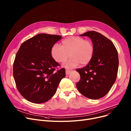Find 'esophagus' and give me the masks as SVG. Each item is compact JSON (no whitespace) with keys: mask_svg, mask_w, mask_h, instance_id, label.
I'll return each mask as SVG.
<instances>
[{"mask_svg":"<svg viewBox=\"0 0 131 131\" xmlns=\"http://www.w3.org/2000/svg\"><path fill=\"white\" fill-rule=\"evenodd\" d=\"M71 72V71H70V70H66V75H69Z\"/></svg>","mask_w":131,"mask_h":131,"instance_id":"esophagus-1","label":"esophagus"}]
</instances>
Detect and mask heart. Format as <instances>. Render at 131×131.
<instances>
[{"mask_svg": "<svg viewBox=\"0 0 131 131\" xmlns=\"http://www.w3.org/2000/svg\"><path fill=\"white\" fill-rule=\"evenodd\" d=\"M62 46L56 43L51 49L52 58L57 63L65 62L69 56L71 58L63 65L67 68H73L81 63L85 65L92 60L94 48L90 40L79 36L69 37L61 41Z\"/></svg>", "mask_w": 131, "mask_h": 131, "instance_id": "heart-1", "label": "heart"}]
</instances>
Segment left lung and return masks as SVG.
I'll return each mask as SVG.
<instances>
[{
  "instance_id": "obj_1",
  "label": "left lung",
  "mask_w": 131,
  "mask_h": 131,
  "mask_svg": "<svg viewBox=\"0 0 131 131\" xmlns=\"http://www.w3.org/2000/svg\"><path fill=\"white\" fill-rule=\"evenodd\" d=\"M80 36L91 39L94 51L88 65L77 70L81 77L77 87L85 97L98 99L108 93L116 80L118 52L112 41L99 32L88 31Z\"/></svg>"
}]
</instances>
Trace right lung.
Returning a JSON list of instances; mask_svg holds the SVG:
<instances>
[{
	"instance_id": "right-lung-1",
	"label": "right lung",
	"mask_w": 131,
	"mask_h": 131,
	"mask_svg": "<svg viewBox=\"0 0 131 131\" xmlns=\"http://www.w3.org/2000/svg\"><path fill=\"white\" fill-rule=\"evenodd\" d=\"M62 37L38 34L20 46L13 64V76L17 90L27 101L41 104L56 93L65 68L55 71L60 65L51 55L53 45Z\"/></svg>"
}]
</instances>
